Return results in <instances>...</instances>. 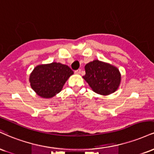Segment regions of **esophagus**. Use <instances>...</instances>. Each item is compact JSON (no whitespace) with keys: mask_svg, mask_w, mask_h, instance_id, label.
<instances>
[{"mask_svg":"<svg viewBox=\"0 0 154 154\" xmlns=\"http://www.w3.org/2000/svg\"><path fill=\"white\" fill-rule=\"evenodd\" d=\"M75 74H80L81 73V69H78L75 71Z\"/></svg>","mask_w":154,"mask_h":154,"instance_id":"34e87169","label":"esophagus"}]
</instances>
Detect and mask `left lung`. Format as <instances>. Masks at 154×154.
Wrapping results in <instances>:
<instances>
[{
  "label": "left lung",
  "mask_w": 154,
  "mask_h": 154,
  "mask_svg": "<svg viewBox=\"0 0 154 154\" xmlns=\"http://www.w3.org/2000/svg\"><path fill=\"white\" fill-rule=\"evenodd\" d=\"M83 76L91 89L101 95H109L118 88L121 81L119 69L109 63L95 60L85 66Z\"/></svg>",
  "instance_id": "1"
}]
</instances>
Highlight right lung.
Returning a JSON list of instances; mask_svg holds the SVG:
<instances>
[{
	"instance_id": "right-lung-1",
	"label": "right lung",
	"mask_w": 154,
	"mask_h": 154,
	"mask_svg": "<svg viewBox=\"0 0 154 154\" xmlns=\"http://www.w3.org/2000/svg\"><path fill=\"white\" fill-rule=\"evenodd\" d=\"M73 71L66 65L53 62L39 65L29 75L31 87L42 98H52L62 90Z\"/></svg>"
}]
</instances>
